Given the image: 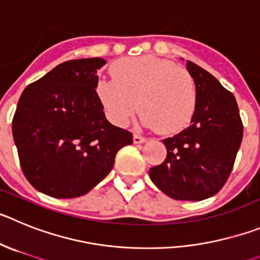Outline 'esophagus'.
I'll return each mask as SVG.
<instances>
[{
  "label": "esophagus",
  "instance_id": "34e87169",
  "mask_svg": "<svg viewBox=\"0 0 260 260\" xmlns=\"http://www.w3.org/2000/svg\"><path fill=\"white\" fill-rule=\"evenodd\" d=\"M146 141L144 136H140V135H133V142L135 144H142V142Z\"/></svg>",
  "mask_w": 260,
  "mask_h": 260
}]
</instances>
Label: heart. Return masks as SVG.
Wrapping results in <instances>:
<instances>
[{
    "label": "heart",
    "instance_id": "1",
    "mask_svg": "<svg viewBox=\"0 0 260 260\" xmlns=\"http://www.w3.org/2000/svg\"><path fill=\"white\" fill-rule=\"evenodd\" d=\"M114 80L97 84L110 120L125 125L137 107L141 120L160 133H174L193 116L197 92L186 69L155 55L121 58L111 66Z\"/></svg>",
    "mask_w": 260,
    "mask_h": 260
}]
</instances>
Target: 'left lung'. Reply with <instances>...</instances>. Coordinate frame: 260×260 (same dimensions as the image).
Here are the masks:
<instances>
[{"instance_id":"8db88e82","label":"left lung","mask_w":260,"mask_h":260,"mask_svg":"<svg viewBox=\"0 0 260 260\" xmlns=\"http://www.w3.org/2000/svg\"><path fill=\"white\" fill-rule=\"evenodd\" d=\"M197 101L190 125L163 140L167 156L149 170L151 181L168 197L202 201L224 186L240 149L244 125L237 102L210 72L186 60Z\"/></svg>"}]
</instances>
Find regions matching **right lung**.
Here are the masks:
<instances>
[{"label": "right lung", "instance_id": "add662e5", "mask_svg": "<svg viewBox=\"0 0 260 260\" xmlns=\"http://www.w3.org/2000/svg\"><path fill=\"white\" fill-rule=\"evenodd\" d=\"M102 58L67 60L23 90L13 137L23 174L54 198L84 196L102 181L129 131L106 119L95 88Z\"/></svg>", "mask_w": 260, "mask_h": 260}]
</instances>
